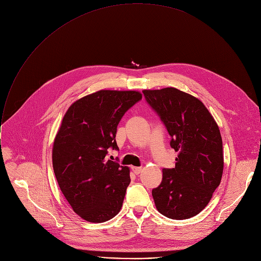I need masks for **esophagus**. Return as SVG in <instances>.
Wrapping results in <instances>:
<instances>
[{
	"label": "esophagus",
	"mask_w": 261,
	"mask_h": 261,
	"mask_svg": "<svg viewBox=\"0 0 261 261\" xmlns=\"http://www.w3.org/2000/svg\"><path fill=\"white\" fill-rule=\"evenodd\" d=\"M132 170L135 174H139L142 171V168L141 167H132Z\"/></svg>",
	"instance_id": "esophagus-1"
}]
</instances>
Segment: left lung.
I'll return each instance as SVG.
<instances>
[{
	"label": "left lung",
	"instance_id": "obj_1",
	"mask_svg": "<svg viewBox=\"0 0 261 261\" xmlns=\"http://www.w3.org/2000/svg\"><path fill=\"white\" fill-rule=\"evenodd\" d=\"M147 104L159 116L178 152L174 168H163L152 195L165 217L184 220L210 202L223 173V144L219 127L197 98L174 88L144 90Z\"/></svg>",
	"mask_w": 261,
	"mask_h": 261
}]
</instances>
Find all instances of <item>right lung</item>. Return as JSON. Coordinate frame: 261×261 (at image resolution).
<instances>
[{"label": "right lung", "instance_id": "1", "mask_svg": "<svg viewBox=\"0 0 261 261\" xmlns=\"http://www.w3.org/2000/svg\"><path fill=\"white\" fill-rule=\"evenodd\" d=\"M141 100L135 91L102 90L74 102L63 118L53 148L60 189L79 216L101 223L121 210L129 168L106 158L119 150L116 133L123 116Z\"/></svg>", "mask_w": 261, "mask_h": 261}]
</instances>
